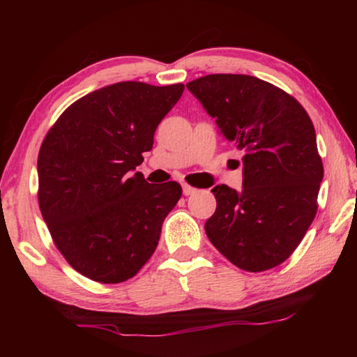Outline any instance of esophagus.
I'll list each match as a JSON object with an SVG mask.
<instances>
[{"label":"esophagus","instance_id":"obj_1","mask_svg":"<svg viewBox=\"0 0 357 357\" xmlns=\"http://www.w3.org/2000/svg\"><path fill=\"white\" fill-rule=\"evenodd\" d=\"M195 192H197V189H193L192 185H187V184L183 185V193H184L185 197L187 195H193V193H195Z\"/></svg>","mask_w":357,"mask_h":357}]
</instances>
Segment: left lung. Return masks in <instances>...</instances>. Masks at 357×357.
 Returning a JSON list of instances; mask_svg holds the SVG:
<instances>
[{"label": "left lung", "instance_id": "8db88e82", "mask_svg": "<svg viewBox=\"0 0 357 357\" xmlns=\"http://www.w3.org/2000/svg\"><path fill=\"white\" fill-rule=\"evenodd\" d=\"M243 157V189L213 190L204 223L211 243L238 268L259 273L291 255L317 214L323 181L312 119L298 100L268 82L213 74L185 84Z\"/></svg>", "mask_w": 357, "mask_h": 357}]
</instances>
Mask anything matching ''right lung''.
<instances>
[{
  "instance_id": "right-lung-1",
  "label": "right lung",
  "mask_w": 357,
  "mask_h": 357,
  "mask_svg": "<svg viewBox=\"0 0 357 357\" xmlns=\"http://www.w3.org/2000/svg\"><path fill=\"white\" fill-rule=\"evenodd\" d=\"M184 84L119 82L74 102L42 143L39 206L58 250L100 283L134 277L159 244L178 183L149 184L135 168Z\"/></svg>"
}]
</instances>
